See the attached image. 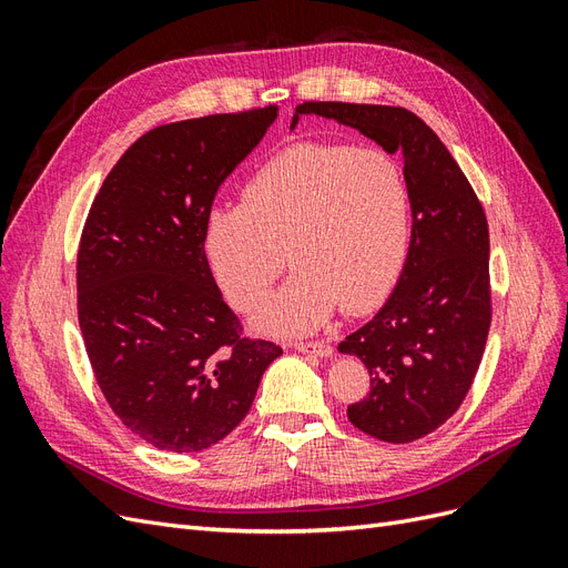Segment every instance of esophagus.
Instances as JSON below:
<instances>
[{
	"mask_svg": "<svg viewBox=\"0 0 568 568\" xmlns=\"http://www.w3.org/2000/svg\"><path fill=\"white\" fill-rule=\"evenodd\" d=\"M294 348L298 353H311V355H320V357H332V346L324 341H307V343H294Z\"/></svg>",
	"mask_w": 568,
	"mask_h": 568,
	"instance_id": "1",
	"label": "esophagus"
}]
</instances>
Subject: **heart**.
<instances>
[{
  "instance_id": "obj_1",
  "label": "heart",
  "mask_w": 568,
  "mask_h": 568,
  "mask_svg": "<svg viewBox=\"0 0 568 568\" xmlns=\"http://www.w3.org/2000/svg\"><path fill=\"white\" fill-rule=\"evenodd\" d=\"M412 199L400 163L379 146L296 144L203 220V251L227 301L253 311L286 257L296 267L255 313L267 334H307L338 307L365 315L400 277Z\"/></svg>"
}]
</instances>
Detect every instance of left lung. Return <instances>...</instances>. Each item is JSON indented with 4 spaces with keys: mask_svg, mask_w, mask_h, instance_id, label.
Instances as JSON below:
<instances>
[{
    "mask_svg": "<svg viewBox=\"0 0 568 568\" xmlns=\"http://www.w3.org/2000/svg\"><path fill=\"white\" fill-rule=\"evenodd\" d=\"M301 115L355 128L400 153L412 234L400 280L365 326L338 343L369 372V393L348 419L374 438L409 443L448 422L467 395L490 326L486 213L453 153L419 115L400 106L305 101Z\"/></svg>",
    "mask_w": 568,
    "mask_h": 568,
    "instance_id": "left-lung-1",
    "label": "left lung"
}]
</instances>
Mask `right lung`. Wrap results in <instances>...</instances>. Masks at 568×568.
<instances>
[{"mask_svg":"<svg viewBox=\"0 0 568 568\" xmlns=\"http://www.w3.org/2000/svg\"><path fill=\"white\" fill-rule=\"evenodd\" d=\"M280 106L140 136L101 184L78 251V320L99 388L132 434L199 453L242 422L282 348L248 341L203 251L220 184Z\"/></svg>","mask_w":568,"mask_h":568,"instance_id":"right-lung-1","label":"right lung"}]
</instances>
